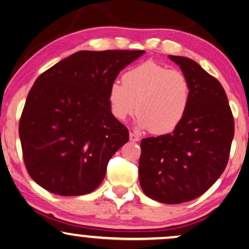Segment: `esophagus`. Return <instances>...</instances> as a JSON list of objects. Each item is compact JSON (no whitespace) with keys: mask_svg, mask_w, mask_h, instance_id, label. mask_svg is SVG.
I'll list each match as a JSON object with an SVG mask.
<instances>
[{"mask_svg":"<svg viewBox=\"0 0 249 249\" xmlns=\"http://www.w3.org/2000/svg\"><path fill=\"white\" fill-rule=\"evenodd\" d=\"M129 139H130L131 142H139V136H137L136 134H134V132H130V134H129Z\"/></svg>","mask_w":249,"mask_h":249,"instance_id":"esophagus-1","label":"esophagus"}]
</instances>
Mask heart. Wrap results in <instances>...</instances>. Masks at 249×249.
I'll list each match as a JSON object with an SVG mask.
<instances>
[{
  "label": "heart",
  "mask_w": 249,
  "mask_h": 249,
  "mask_svg": "<svg viewBox=\"0 0 249 249\" xmlns=\"http://www.w3.org/2000/svg\"><path fill=\"white\" fill-rule=\"evenodd\" d=\"M122 81L108 89V104L117 120L124 121L137 107L138 127L156 135L169 134L183 120L192 88L181 71L146 61L128 70Z\"/></svg>",
  "instance_id": "heart-1"
}]
</instances>
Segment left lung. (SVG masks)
Segmentation results:
<instances>
[{"label": "left lung", "mask_w": 249, "mask_h": 249, "mask_svg": "<svg viewBox=\"0 0 249 249\" xmlns=\"http://www.w3.org/2000/svg\"><path fill=\"white\" fill-rule=\"evenodd\" d=\"M192 88L188 110L171 134L141 142L139 182L149 198L179 204L203 195L229 160L234 121L222 85L198 63L170 55Z\"/></svg>", "instance_id": "8db88e82"}]
</instances>
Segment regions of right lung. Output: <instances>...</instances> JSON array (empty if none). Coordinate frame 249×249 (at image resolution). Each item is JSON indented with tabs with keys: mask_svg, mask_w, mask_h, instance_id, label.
I'll return each instance as SVG.
<instances>
[{
	"mask_svg": "<svg viewBox=\"0 0 249 249\" xmlns=\"http://www.w3.org/2000/svg\"><path fill=\"white\" fill-rule=\"evenodd\" d=\"M145 51H80L37 78L19 121L26 169L34 181L61 196L89 194L107 163L129 141L112 114L108 89Z\"/></svg>",
	"mask_w": 249,
	"mask_h": 249,
	"instance_id": "1",
	"label": "right lung"
}]
</instances>
